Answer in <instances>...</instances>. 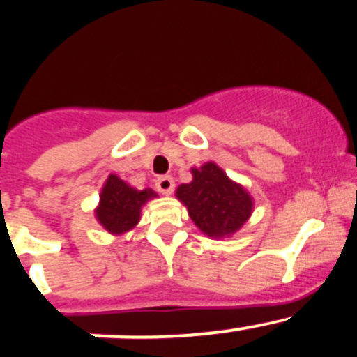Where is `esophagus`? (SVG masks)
I'll return each instance as SVG.
<instances>
[{"instance_id": "obj_1", "label": "esophagus", "mask_w": 357, "mask_h": 357, "mask_svg": "<svg viewBox=\"0 0 357 357\" xmlns=\"http://www.w3.org/2000/svg\"><path fill=\"white\" fill-rule=\"evenodd\" d=\"M155 186L162 195H171L172 190H174V181H172L171 176H160L155 181Z\"/></svg>"}]
</instances>
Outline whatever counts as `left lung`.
<instances>
[{"label": "left lung", "instance_id": "8db88e82", "mask_svg": "<svg viewBox=\"0 0 357 357\" xmlns=\"http://www.w3.org/2000/svg\"><path fill=\"white\" fill-rule=\"evenodd\" d=\"M193 181L181 185L178 199L188 207L192 221L207 236H226L235 233L252 214L250 195L233 183L214 162L192 169Z\"/></svg>", "mask_w": 357, "mask_h": 357}]
</instances>
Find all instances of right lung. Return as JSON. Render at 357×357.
<instances>
[{
  "label": "right lung",
  "mask_w": 357,
  "mask_h": 357,
  "mask_svg": "<svg viewBox=\"0 0 357 357\" xmlns=\"http://www.w3.org/2000/svg\"><path fill=\"white\" fill-rule=\"evenodd\" d=\"M152 197H157V193L150 188H131L121 178L110 174L100 195L96 218L107 231L119 235L136 226V222L139 221L142 205Z\"/></svg>",
  "instance_id": "1"
}]
</instances>
